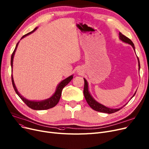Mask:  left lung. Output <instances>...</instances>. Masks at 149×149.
I'll return each instance as SVG.
<instances>
[{
    "mask_svg": "<svg viewBox=\"0 0 149 149\" xmlns=\"http://www.w3.org/2000/svg\"><path fill=\"white\" fill-rule=\"evenodd\" d=\"M119 38H120V40H121L122 42H124V43H128L129 45H130L132 48H134V50L135 52V46L134 43H133L131 40L129 38H127V37H126L125 36H124L123 34H122L121 33H119ZM136 53V52H135ZM138 58V66H139V69L138 70H140V64H139V58L137 57ZM84 91H83V93H84V98L86 100L88 104L89 105V106L93 109L94 111L100 112H103V113H112L114 112H116L117 111H120L121 109H122L125 105L121 106L120 108H116V109H112V108H109L107 107L106 106H105L104 105L101 104L100 103H98L97 101H96L93 97L91 95V94L90 93V92L89 91V86H88V82L87 81V80H86L84 78ZM136 91L135 92V93L134 94L130 99H132L133 97H134L135 95Z\"/></svg>",
    "mask_w": 149,
    "mask_h": 149,
    "instance_id": "1",
    "label": "left lung"
}]
</instances>
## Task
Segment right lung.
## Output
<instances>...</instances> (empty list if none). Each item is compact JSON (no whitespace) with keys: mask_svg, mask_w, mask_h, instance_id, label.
<instances>
[{"mask_svg":"<svg viewBox=\"0 0 149 149\" xmlns=\"http://www.w3.org/2000/svg\"><path fill=\"white\" fill-rule=\"evenodd\" d=\"M38 28V27H36L33 31H31V32L28 33V34H25L23 36L20 40L23 38H24L25 37H26L27 36L32 34L33 33H34V31ZM20 42V41H19ZM19 42H18V43H17L16 46H15V48L11 55V70L13 72V58L14 57L15 55V52L16 51L17 48L18 46V45L19 43ZM12 77V83H13V88L14 89L15 92H16L17 94L18 95V96L21 98V100L24 102L29 107H30L31 109H34V110H37V111H41V110H46V109H51L54 106H56L57 103H58V101L60 100V98L61 97V92L63 89L65 88V86L72 80V79H73V75H70L69 77H67L66 79H65V80H62L58 85L56 88V91L53 93V95L49 97V98H47L43 100H40V101H35V100H29L26 99V98L23 97L20 93L18 92V90L15 86L14 80H13V74L11 75Z\"/></svg>","mask_w":149,"mask_h":149,"instance_id":"obj_1","label":"right lung"}]
</instances>
